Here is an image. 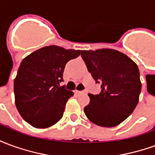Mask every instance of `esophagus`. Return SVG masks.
Returning <instances> with one entry per match:
<instances>
[{"instance_id":"1","label":"esophagus","mask_w":155,"mask_h":155,"mask_svg":"<svg viewBox=\"0 0 155 155\" xmlns=\"http://www.w3.org/2000/svg\"><path fill=\"white\" fill-rule=\"evenodd\" d=\"M76 94H86V91H75Z\"/></svg>"}]
</instances>
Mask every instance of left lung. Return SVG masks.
<instances>
[{
	"mask_svg": "<svg viewBox=\"0 0 155 155\" xmlns=\"http://www.w3.org/2000/svg\"><path fill=\"white\" fill-rule=\"evenodd\" d=\"M81 57L96 83L99 94H89L84 112L92 123L114 127L133 113L139 102L141 82L137 64L126 54L112 49L82 51Z\"/></svg>",
	"mask_w": 155,
	"mask_h": 155,
	"instance_id": "1",
	"label": "left lung"
}]
</instances>
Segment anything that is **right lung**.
<instances>
[{"label": "right lung", "mask_w": 155, "mask_h": 155, "mask_svg": "<svg viewBox=\"0 0 155 155\" xmlns=\"http://www.w3.org/2000/svg\"><path fill=\"white\" fill-rule=\"evenodd\" d=\"M82 51L57 45L41 48L21 61L14 81L15 106L35 128H48L61 120L67 101L74 93L60 86L68 61Z\"/></svg>", "instance_id": "1"}]
</instances>
